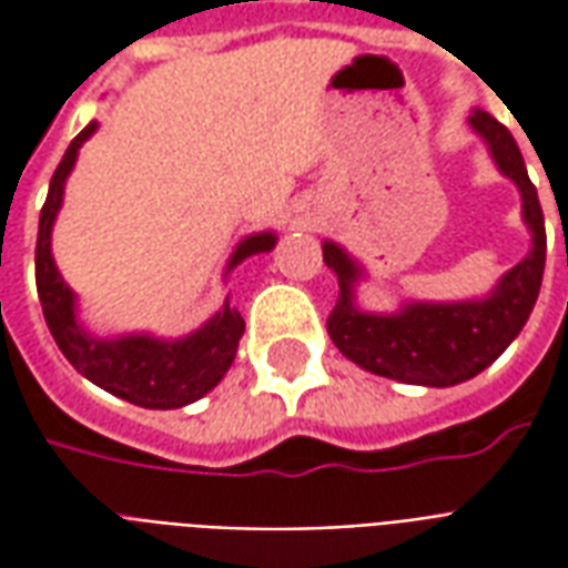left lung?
Wrapping results in <instances>:
<instances>
[{
	"instance_id": "left-lung-1",
	"label": "left lung",
	"mask_w": 568,
	"mask_h": 568,
	"mask_svg": "<svg viewBox=\"0 0 568 568\" xmlns=\"http://www.w3.org/2000/svg\"><path fill=\"white\" fill-rule=\"evenodd\" d=\"M468 128L487 145L489 158L520 191V215L532 246L484 297L465 301H405L393 313L358 307V283L368 276L341 243L325 240L322 258L337 276V304L328 316L334 346L358 368L410 386H456L477 377L524 332L536 307L545 273V215L536 185L529 182L524 154L496 118L475 109Z\"/></svg>"
}]
</instances>
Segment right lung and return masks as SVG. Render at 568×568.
Masks as SVG:
<instances>
[{
	"label": "right lung",
	"mask_w": 568,
	"mask_h": 568,
	"mask_svg": "<svg viewBox=\"0 0 568 568\" xmlns=\"http://www.w3.org/2000/svg\"><path fill=\"white\" fill-rule=\"evenodd\" d=\"M97 121L81 130L69 142L63 161L51 175L48 200L39 215V240H36V288L42 301V313L48 328L54 334L60 353L81 377L97 383L105 393L124 398L130 405L151 407V410H173L197 402L215 389L227 368L234 365L236 346L246 332V322L227 301L219 313L185 337H158L149 332L115 334L100 337L93 334L79 316V297L69 288L67 280L57 271L51 252V231L67 194V179L75 170L79 151L97 133ZM276 246L273 231L243 236L227 258L224 276L234 271L240 261L258 252H271Z\"/></svg>",
	"instance_id": "add662e5"
}]
</instances>
